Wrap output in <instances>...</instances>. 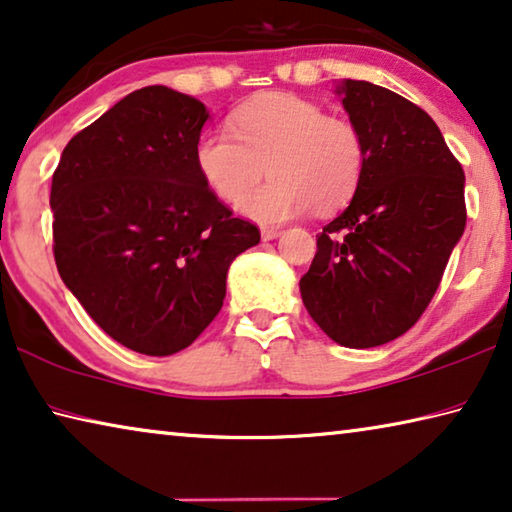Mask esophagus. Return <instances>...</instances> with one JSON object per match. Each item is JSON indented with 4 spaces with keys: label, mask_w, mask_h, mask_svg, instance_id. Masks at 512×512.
<instances>
[{
    "label": "esophagus",
    "mask_w": 512,
    "mask_h": 512,
    "mask_svg": "<svg viewBox=\"0 0 512 512\" xmlns=\"http://www.w3.org/2000/svg\"><path fill=\"white\" fill-rule=\"evenodd\" d=\"M281 235V231L279 229H263L261 231V238L265 240V242H270V240H277Z\"/></svg>",
    "instance_id": "obj_1"
}]
</instances>
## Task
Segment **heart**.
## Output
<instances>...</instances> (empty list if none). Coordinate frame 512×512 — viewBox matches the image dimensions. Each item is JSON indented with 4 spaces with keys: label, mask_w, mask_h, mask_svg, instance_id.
Returning a JSON list of instances; mask_svg holds the SVG:
<instances>
[{
    "label": "heart",
    "mask_w": 512,
    "mask_h": 512,
    "mask_svg": "<svg viewBox=\"0 0 512 512\" xmlns=\"http://www.w3.org/2000/svg\"><path fill=\"white\" fill-rule=\"evenodd\" d=\"M229 130H203L194 144L196 171L222 201H235L264 173L265 186L238 201L242 215L277 226L288 219L341 210L366 171V141L345 116L295 93H263L233 109Z\"/></svg>",
    "instance_id": "1"
}]
</instances>
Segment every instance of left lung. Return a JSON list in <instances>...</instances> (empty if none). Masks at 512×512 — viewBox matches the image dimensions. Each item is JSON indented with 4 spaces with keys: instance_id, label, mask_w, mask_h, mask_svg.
<instances>
[{
    "instance_id": "8db88e82",
    "label": "left lung",
    "mask_w": 512,
    "mask_h": 512,
    "mask_svg": "<svg viewBox=\"0 0 512 512\" xmlns=\"http://www.w3.org/2000/svg\"><path fill=\"white\" fill-rule=\"evenodd\" d=\"M336 93L364 135L366 171L318 235L300 293L322 332L361 350L403 336L426 311L465 233V171L414 102L361 80Z\"/></svg>"
}]
</instances>
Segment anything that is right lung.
<instances>
[{"label": "right lung", "mask_w": 512, "mask_h": 512, "mask_svg": "<svg viewBox=\"0 0 512 512\" xmlns=\"http://www.w3.org/2000/svg\"><path fill=\"white\" fill-rule=\"evenodd\" d=\"M208 109L144 86L68 141L52 176L54 261L84 311L125 348L167 357L222 309L226 274L261 242L203 183Z\"/></svg>", "instance_id": "right-lung-1"}]
</instances>
